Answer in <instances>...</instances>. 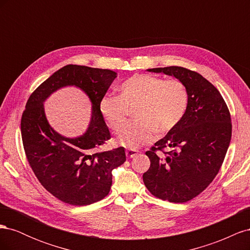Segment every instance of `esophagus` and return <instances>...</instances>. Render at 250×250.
Returning a JSON list of instances; mask_svg holds the SVG:
<instances>
[{"instance_id": "34e87169", "label": "esophagus", "mask_w": 250, "mask_h": 250, "mask_svg": "<svg viewBox=\"0 0 250 250\" xmlns=\"http://www.w3.org/2000/svg\"><path fill=\"white\" fill-rule=\"evenodd\" d=\"M138 153H139L138 150H133V149L126 150V155H127V157H129V158H132L134 156H137Z\"/></svg>"}]
</instances>
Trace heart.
<instances>
[{"label":"heart","instance_id":"1","mask_svg":"<svg viewBox=\"0 0 250 250\" xmlns=\"http://www.w3.org/2000/svg\"><path fill=\"white\" fill-rule=\"evenodd\" d=\"M188 95L183 82L151 75H134L120 86V95H106L100 102L101 115L113 130L126 122L129 108L137 121L128 123L117 137L130 149L150 143L155 130L166 133L177 126L188 108Z\"/></svg>","mask_w":250,"mask_h":250}]
</instances>
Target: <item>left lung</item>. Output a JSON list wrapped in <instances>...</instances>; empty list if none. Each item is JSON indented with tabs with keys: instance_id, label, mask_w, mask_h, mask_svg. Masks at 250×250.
I'll use <instances>...</instances> for the list:
<instances>
[{
	"instance_id": "obj_1",
	"label": "left lung",
	"mask_w": 250,
	"mask_h": 250,
	"mask_svg": "<svg viewBox=\"0 0 250 250\" xmlns=\"http://www.w3.org/2000/svg\"><path fill=\"white\" fill-rule=\"evenodd\" d=\"M147 71L183 82L188 103L177 126L146 152L150 168L143 181L157 198L186 202L206 190L220 170L231 139L229 111L219 90L198 73L181 66ZM164 147L171 149L168 155L157 156L156 150Z\"/></svg>"
}]
</instances>
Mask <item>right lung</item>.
I'll return each mask as SVG.
<instances>
[{"mask_svg":"<svg viewBox=\"0 0 250 250\" xmlns=\"http://www.w3.org/2000/svg\"><path fill=\"white\" fill-rule=\"evenodd\" d=\"M118 76L110 70L67 64L55 72L30 96L22 113L21 131L28 162L42 187L73 206H87L110 191L112 170L126 161L125 149L96 152L110 139L100 102ZM74 86L92 104L87 130L76 138L60 135L48 123L43 103L57 90Z\"/></svg>","mask_w":250,"mask_h":250,"instance_id":"1","label":"right lung"}]
</instances>
